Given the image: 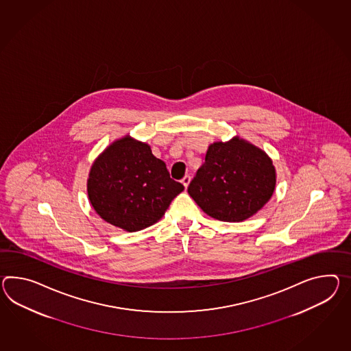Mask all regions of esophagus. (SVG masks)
Here are the masks:
<instances>
[{
    "label": "esophagus",
    "mask_w": 351,
    "mask_h": 351,
    "mask_svg": "<svg viewBox=\"0 0 351 351\" xmlns=\"http://www.w3.org/2000/svg\"><path fill=\"white\" fill-rule=\"evenodd\" d=\"M190 180H191V178H190L189 175H186V176H184V178H182V180H181V182H182V185H184L185 188H188L189 184H190Z\"/></svg>",
    "instance_id": "34e87169"
}]
</instances>
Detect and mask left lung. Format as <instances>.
I'll return each mask as SVG.
<instances>
[{
	"label": "left lung",
	"mask_w": 351,
	"mask_h": 351,
	"mask_svg": "<svg viewBox=\"0 0 351 351\" xmlns=\"http://www.w3.org/2000/svg\"><path fill=\"white\" fill-rule=\"evenodd\" d=\"M276 184L273 161L239 137L214 142L188 193L204 213L223 222H242L270 200Z\"/></svg>",
	"instance_id": "obj_1"
}]
</instances>
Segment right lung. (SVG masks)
Here are the masks:
<instances>
[{
	"label": "right lung",
	"instance_id": "obj_1",
	"mask_svg": "<svg viewBox=\"0 0 351 351\" xmlns=\"http://www.w3.org/2000/svg\"><path fill=\"white\" fill-rule=\"evenodd\" d=\"M184 185L170 178L151 147L134 138L117 139L91 166L87 194L105 222L137 232L158 222Z\"/></svg>",
	"mask_w": 351,
	"mask_h": 351
}]
</instances>
